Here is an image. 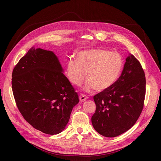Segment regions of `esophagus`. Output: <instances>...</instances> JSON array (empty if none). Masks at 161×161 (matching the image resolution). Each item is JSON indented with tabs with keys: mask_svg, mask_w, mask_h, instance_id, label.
<instances>
[{
	"mask_svg": "<svg viewBox=\"0 0 161 161\" xmlns=\"http://www.w3.org/2000/svg\"><path fill=\"white\" fill-rule=\"evenodd\" d=\"M87 99H88V97L86 96L84 94H80V96H79V99H80V101L81 102V103H82V102L85 101Z\"/></svg>",
	"mask_w": 161,
	"mask_h": 161,
	"instance_id": "1",
	"label": "esophagus"
}]
</instances>
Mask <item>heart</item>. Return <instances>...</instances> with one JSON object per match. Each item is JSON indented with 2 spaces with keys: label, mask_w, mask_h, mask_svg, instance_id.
Returning a JSON list of instances; mask_svg holds the SVG:
<instances>
[{
  "label": "heart",
  "mask_w": 161,
  "mask_h": 161,
  "mask_svg": "<svg viewBox=\"0 0 161 161\" xmlns=\"http://www.w3.org/2000/svg\"><path fill=\"white\" fill-rule=\"evenodd\" d=\"M123 58L118 52L106 49H92L79 52L76 60L66 63V75L72 84L80 86L86 75V91L109 89L118 80L123 69Z\"/></svg>",
  "instance_id": "1"
}]
</instances>
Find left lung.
I'll return each mask as SVG.
<instances>
[{"label":"left lung","mask_w":161,"mask_h":161,"mask_svg":"<svg viewBox=\"0 0 161 161\" xmlns=\"http://www.w3.org/2000/svg\"><path fill=\"white\" fill-rule=\"evenodd\" d=\"M124 70L109 89L93 97L96 111L91 118L95 130L105 137H115L135 124L144 107L146 78L140 62L131 54Z\"/></svg>","instance_id":"left-lung-1"}]
</instances>
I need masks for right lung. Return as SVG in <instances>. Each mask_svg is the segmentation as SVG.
<instances>
[{
	"label": "right lung",
	"mask_w": 161,
	"mask_h": 161,
	"mask_svg": "<svg viewBox=\"0 0 161 161\" xmlns=\"http://www.w3.org/2000/svg\"><path fill=\"white\" fill-rule=\"evenodd\" d=\"M12 89L24 119L47 134L62 132L79 102L58 57L41 48L32 47L14 66Z\"/></svg>",
	"instance_id": "1"
}]
</instances>
